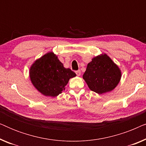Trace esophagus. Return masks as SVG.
<instances>
[{"label":"esophagus","mask_w":146,"mask_h":146,"mask_svg":"<svg viewBox=\"0 0 146 146\" xmlns=\"http://www.w3.org/2000/svg\"><path fill=\"white\" fill-rule=\"evenodd\" d=\"M75 72H76V74L77 76H80V74H81V72L80 70H76Z\"/></svg>","instance_id":"obj_1"}]
</instances>
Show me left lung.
Listing matches in <instances>:
<instances>
[{
    "label": "left lung",
    "mask_w": 146,
    "mask_h": 146,
    "mask_svg": "<svg viewBox=\"0 0 146 146\" xmlns=\"http://www.w3.org/2000/svg\"><path fill=\"white\" fill-rule=\"evenodd\" d=\"M121 76L118 66L104 54L94 58L88 64L83 78L92 91L102 94L114 89Z\"/></svg>",
    "instance_id": "obj_1"
}]
</instances>
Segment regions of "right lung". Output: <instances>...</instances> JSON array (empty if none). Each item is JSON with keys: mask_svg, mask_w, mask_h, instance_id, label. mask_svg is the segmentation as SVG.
I'll use <instances>...</instances> for the list:
<instances>
[{"mask_svg": "<svg viewBox=\"0 0 146 146\" xmlns=\"http://www.w3.org/2000/svg\"><path fill=\"white\" fill-rule=\"evenodd\" d=\"M76 74L63 64L53 52L46 54L35 62L30 69L31 80L43 95L56 97L65 90L70 78Z\"/></svg>", "mask_w": 146, "mask_h": 146, "instance_id": "add662e5", "label": "right lung"}]
</instances>
